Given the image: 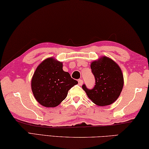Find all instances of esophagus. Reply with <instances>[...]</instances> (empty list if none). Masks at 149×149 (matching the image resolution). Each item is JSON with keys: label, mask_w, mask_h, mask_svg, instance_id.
<instances>
[{"label": "esophagus", "mask_w": 149, "mask_h": 149, "mask_svg": "<svg viewBox=\"0 0 149 149\" xmlns=\"http://www.w3.org/2000/svg\"><path fill=\"white\" fill-rule=\"evenodd\" d=\"M83 83V81L82 79L78 80V84H79V85H82Z\"/></svg>", "instance_id": "1"}]
</instances>
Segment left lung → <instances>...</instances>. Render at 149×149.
Returning a JSON list of instances; mask_svg holds the SVG:
<instances>
[{
  "label": "left lung",
  "instance_id": "1",
  "mask_svg": "<svg viewBox=\"0 0 149 149\" xmlns=\"http://www.w3.org/2000/svg\"><path fill=\"white\" fill-rule=\"evenodd\" d=\"M95 77L96 85L89 90L85 85L82 88L91 101L99 106L114 103L119 97L124 86V77L120 66L111 58L102 56L91 64Z\"/></svg>",
  "mask_w": 149,
  "mask_h": 149
}]
</instances>
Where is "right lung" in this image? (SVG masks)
<instances>
[{
    "mask_svg": "<svg viewBox=\"0 0 149 149\" xmlns=\"http://www.w3.org/2000/svg\"><path fill=\"white\" fill-rule=\"evenodd\" d=\"M62 62L49 57L40 63L31 79L35 99L45 107H55L66 98L68 92L78 82L64 72Z\"/></svg>",
    "mask_w": 149,
    "mask_h": 149,
    "instance_id": "obj_1",
    "label": "right lung"
}]
</instances>
